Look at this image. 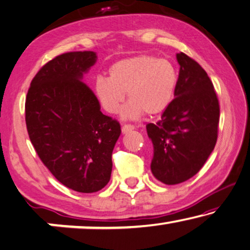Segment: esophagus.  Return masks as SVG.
<instances>
[{"instance_id":"obj_1","label":"esophagus","mask_w":250,"mask_h":250,"mask_svg":"<svg viewBox=\"0 0 250 250\" xmlns=\"http://www.w3.org/2000/svg\"><path fill=\"white\" fill-rule=\"evenodd\" d=\"M133 129H135V126H133L132 125H122V132H124V133L131 131V130H133Z\"/></svg>"}]
</instances>
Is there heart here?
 Listing matches in <instances>:
<instances>
[{"instance_id": "obj_1", "label": "heart", "mask_w": 250, "mask_h": 250, "mask_svg": "<svg viewBox=\"0 0 250 250\" xmlns=\"http://www.w3.org/2000/svg\"><path fill=\"white\" fill-rule=\"evenodd\" d=\"M178 71L167 59L137 55L121 60L108 69V79L98 78L95 93L108 113L120 111L128 94L130 104L125 117L137 118L143 112L154 115L164 111L173 100Z\"/></svg>"}]
</instances>
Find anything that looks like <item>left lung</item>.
<instances>
[{"instance_id":"8db88e82","label":"left lung","mask_w":250,"mask_h":250,"mask_svg":"<svg viewBox=\"0 0 250 250\" xmlns=\"http://www.w3.org/2000/svg\"><path fill=\"white\" fill-rule=\"evenodd\" d=\"M180 70L174 98L156 124L146 125L153 143L150 170L165 185L181 184L198 172L217 140L220 105L205 70L178 53Z\"/></svg>"}]
</instances>
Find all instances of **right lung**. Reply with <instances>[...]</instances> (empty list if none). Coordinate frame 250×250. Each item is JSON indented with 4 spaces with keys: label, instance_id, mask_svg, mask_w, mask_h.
I'll list each match as a JSON object with an SVG mask.
<instances>
[{
    "label": "right lung",
    "instance_id": "right-lung-1",
    "mask_svg": "<svg viewBox=\"0 0 250 250\" xmlns=\"http://www.w3.org/2000/svg\"><path fill=\"white\" fill-rule=\"evenodd\" d=\"M95 52H68L41 68L26 97V125L37 155L58 181L78 192H96L110 181L120 124L101 112L83 77Z\"/></svg>",
    "mask_w": 250,
    "mask_h": 250
}]
</instances>
